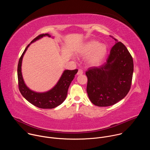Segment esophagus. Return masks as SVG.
Returning a JSON list of instances; mask_svg holds the SVG:
<instances>
[{
	"label": "esophagus",
	"instance_id": "esophagus-1",
	"mask_svg": "<svg viewBox=\"0 0 150 150\" xmlns=\"http://www.w3.org/2000/svg\"><path fill=\"white\" fill-rule=\"evenodd\" d=\"M82 74H83V71L82 69H79L78 71L77 75H82Z\"/></svg>",
	"mask_w": 150,
	"mask_h": 150
}]
</instances>
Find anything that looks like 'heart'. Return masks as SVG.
Wrapping results in <instances>:
<instances>
[{
  "instance_id": "1",
  "label": "heart",
  "mask_w": 150,
  "mask_h": 150,
  "mask_svg": "<svg viewBox=\"0 0 150 150\" xmlns=\"http://www.w3.org/2000/svg\"><path fill=\"white\" fill-rule=\"evenodd\" d=\"M107 46L96 40H90L84 43L78 50V53L83 57L88 56L87 62L91 66H98L105 57Z\"/></svg>"
}]
</instances>
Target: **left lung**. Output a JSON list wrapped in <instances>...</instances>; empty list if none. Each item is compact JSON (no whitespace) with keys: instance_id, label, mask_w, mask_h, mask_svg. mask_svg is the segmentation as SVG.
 <instances>
[{"instance_id":"1","label":"left lung","mask_w":150,"mask_h":150,"mask_svg":"<svg viewBox=\"0 0 150 150\" xmlns=\"http://www.w3.org/2000/svg\"><path fill=\"white\" fill-rule=\"evenodd\" d=\"M113 38L117 42L112 48L105 63L91 67L85 73L88 97L98 107L112 105L120 101L129 91L132 83V56L122 42Z\"/></svg>"}]
</instances>
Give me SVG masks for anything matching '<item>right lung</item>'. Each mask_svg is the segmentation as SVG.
<instances>
[{
  "mask_svg": "<svg viewBox=\"0 0 150 150\" xmlns=\"http://www.w3.org/2000/svg\"><path fill=\"white\" fill-rule=\"evenodd\" d=\"M45 36L51 37L49 34L39 35L27 46L21 55L19 60L17 70L18 85L21 94L30 103L41 109H53L61 104L66 99L69 87L75 74L77 73L78 69L64 71L55 86L46 92L37 93L30 90L27 86L21 72V66L24 55L31 43Z\"/></svg>",
  "mask_w": 150,
  "mask_h": 150,
  "instance_id": "1",
  "label": "right lung"
}]
</instances>
